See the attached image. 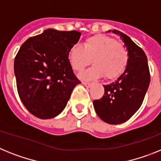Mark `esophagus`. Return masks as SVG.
<instances>
[{"label":"esophagus","instance_id":"obj_1","mask_svg":"<svg viewBox=\"0 0 161 161\" xmlns=\"http://www.w3.org/2000/svg\"><path fill=\"white\" fill-rule=\"evenodd\" d=\"M82 85H84L86 87H90V86L92 85V83H90V82H82Z\"/></svg>","mask_w":161,"mask_h":161}]
</instances>
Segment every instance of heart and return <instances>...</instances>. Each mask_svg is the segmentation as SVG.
Masks as SVG:
<instances>
[{
    "instance_id": "obj_1",
    "label": "heart",
    "mask_w": 161,
    "mask_h": 161,
    "mask_svg": "<svg viewBox=\"0 0 161 161\" xmlns=\"http://www.w3.org/2000/svg\"><path fill=\"white\" fill-rule=\"evenodd\" d=\"M68 59L73 69L80 72L91 63L93 66L82 72L83 80H94L105 76L114 79L124 72L129 62V53L123 44L104 35L92 36L83 44L71 46Z\"/></svg>"
}]
</instances>
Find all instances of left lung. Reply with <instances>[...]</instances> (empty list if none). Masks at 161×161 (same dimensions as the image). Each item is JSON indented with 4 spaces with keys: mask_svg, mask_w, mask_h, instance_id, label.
I'll return each mask as SVG.
<instances>
[{
    "mask_svg": "<svg viewBox=\"0 0 161 161\" xmlns=\"http://www.w3.org/2000/svg\"><path fill=\"white\" fill-rule=\"evenodd\" d=\"M110 31L119 36L125 44L129 62L115 82L104 85V96L94 100L93 105L100 119L117 125L129 120L141 107L150 83V72L143 50L122 32L108 31Z\"/></svg>",
    "mask_w": 161,
    "mask_h": 161,
    "instance_id": "8db88e82",
    "label": "left lung"
}]
</instances>
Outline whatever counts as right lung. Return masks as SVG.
Returning a JSON list of instances; mask_svg holds the SVG:
<instances>
[{
  "label": "right lung",
  "mask_w": 161,
  "mask_h": 161,
  "mask_svg": "<svg viewBox=\"0 0 161 161\" xmlns=\"http://www.w3.org/2000/svg\"><path fill=\"white\" fill-rule=\"evenodd\" d=\"M81 33L47 29L22 44L14 59L19 97L26 108L40 119L59 115L73 90L81 82L68 59Z\"/></svg>",
  "instance_id": "right-lung-1"
}]
</instances>
